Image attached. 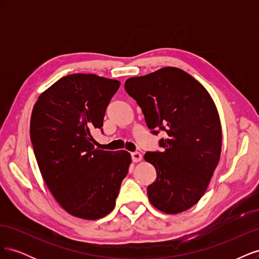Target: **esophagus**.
<instances>
[{
  "label": "esophagus",
  "instance_id": "1",
  "mask_svg": "<svg viewBox=\"0 0 259 259\" xmlns=\"http://www.w3.org/2000/svg\"><path fill=\"white\" fill-rule=\"evenodd\" d=\"M142 159H143L142 153H139L137 151L132 153V160L134 161V162H139V161H142Z\"/></svg>",
  "mask_w": 259,
  "mask_h": 259
}]
</instances>
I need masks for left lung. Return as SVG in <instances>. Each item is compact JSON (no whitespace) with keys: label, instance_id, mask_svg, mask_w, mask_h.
Here are the masks:
<instances>
[{"label":"left lung","instance_id":"left-lung-1","mask_svg":"<svg viewBox=\"0 0 259 259\" xmlns=\"http://www.w3.org/2000/svg\"><path fill=\"white\" fill-rule=\"evenodd\" d=\"M124 89L142 108L147 126L166 133L163 150L147 152L156 170L149 201L166 214L189 209L205 193L222 152V124L214 100L184 70L165 67L130 77Z\"/></svg>","mask_w":259,"mask_h":259}]
</instances>
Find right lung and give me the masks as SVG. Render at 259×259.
Listing matches in <instances>:
<instances>
[{
    "mask_svg": "<svg viewBox=\"0 0 259 259\" xmlns=\"http://www.w3.org/2000/svg\"><path fill=\"white\" fill-rule=\"evenodd\" d=\"M120 88L96 74H69L37 98L30 137L38 168L54 198L70 215L95 221L115 206L132 163L125 151L94 146L92 132L103 127L106 109Z\"/></svg>",
    "mask_w": 259,
    "mask_h": 259,
    "instance_id": "obj_1",
    "label": "right lung"
}]
</instances>
